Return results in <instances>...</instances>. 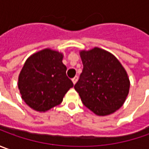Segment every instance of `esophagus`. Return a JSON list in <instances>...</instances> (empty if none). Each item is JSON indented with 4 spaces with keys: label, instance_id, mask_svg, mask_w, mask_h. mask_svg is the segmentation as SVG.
I'll list each match as a JSON object with an SVG mask.
<instances>
[{
    "label": "esophagus",
    "instance_id": "obj_1",
    "mask_svg": "<svg viewBox=\"0 0 149 149\" xmlns=\"http://www.w3.org/2000/svg\"><path fill=\"white\" fill-rule=\"evenodd\" d=\"M77 80H78V76H74V77L72 79V82L74 83V84L77 82Z\"/></svg>",
    "mask_w": 149,
    "mask_h": 149
}]
</instances>
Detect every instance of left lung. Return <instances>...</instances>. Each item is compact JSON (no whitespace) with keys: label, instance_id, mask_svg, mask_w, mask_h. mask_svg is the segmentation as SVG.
<instances>
[{"label":"left lung","instance_id":"obj_1","mask_svg":"<svg viewBox=\"0 0 149 149\" xmlns=\"http://www.w3.org/2000/svg\"><path fill=\"white\" fill-rule=\"evenodd\" d=\"M83 70L74 89L84 105L95 114L113 113L123 105L129 90L128 74L115 56L100 48L80 52Z\"/></svg>","mask_w":149,"mask_h":149}]
</instances>
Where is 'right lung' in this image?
Returning <instances> with one entry per match:
<instances>
[{
	"instance_id": "obj_1",
	"label": "right lung",
	"mask_w": 149,
	"mask_h": 149,
	"mask_svg": "<svg viewBox=\"0 0 149 149\" xmlns=\"http://www.w3.org/2000/svg\"><path fill=\"white\" fill-rule=\"evenodd\" d=\"M63 54L45 49L26 60L18 79L22 100L36 111L45 112L60 104L74 84L66 75Z\"/></svg>"
}]
</instances>
